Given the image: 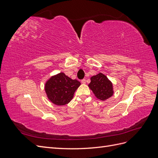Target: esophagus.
<instances>
[{
    "mask_svg": "<svg viewBox=\"0 0 158 158\" xmlns=\"http://www.w3.org/2000/svg\"><path fill=\"white\" fill-rule=\"evenodd\" d=\"M81 82H82V84H85V82H86V80H85V79H82V80H81Z\"/></svg>",
    "mask_w": 158,
    "mask_h": 158,
    "instance_id": "34e87169",
    "label": "esophagus"
}]
</instances>
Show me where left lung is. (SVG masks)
<instances>
[{
	"label": "left lung",
	"mask_w": 158,
	"mask_h": 158,
	"mask_svg": "<svg viewBox=\"0 0 158 158\" xmlns=\"http://www.w3.org/2000/svg\"><path fill=\"white\" fill-rule=\"evenodd\" d=\"M88 86L92 90L95 97L102 101L111 97L113 94L111 82L102 73L92 76Z\"/></svg>",
	"instance_id": "obj_1"
}]
</instances>
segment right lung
Here are the masks:
<instances>
[{
	"label": "right lung",
	"instance_id": "obj_1",
	"mask_svg": "<svg viewBox=\"0 0 158 158\" xmlns=\"http://www.w3.org/2000/svg\"><path fill=\"white\" fill-rule=\"evenodd\" d=\"M77 80H72L60 73L52 77L45 84V89L50 101L57 106H64L73 98L75 91L80 86Z\"/></svg>",
	"mask_w": 158,
	"mask_h": 158
}]
</instances>
